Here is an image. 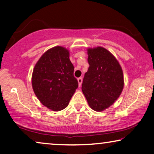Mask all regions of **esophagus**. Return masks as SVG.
Instances as JSON below:
<instances>
[{
  "label": "esophagus",
  "mask_w": 154,
  "mask_h": 154,
  "mask_svg": "<svg viewBox=\"0 0 154 154\" xmlns=\"http://www.w3.org/2000/svg\"><path fill=\"white\" fill-rule=\"evenodd\" d=\"M78 82H79V86H80V87H81V84H82V82H83V78H82V77L79 78V79H78Z\"/></svg>",
  "instance_id": "obj_1"
}]
</instances>
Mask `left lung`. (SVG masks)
<instances>
[{"mask_svg": "<svg viewBox=\"0 0 154 154\" xmlns=\"http://www.w3.org/2000/svg\"><path fill=\"white\" fill-rule=\"evenodd\" d=\"M88 54L90 66L85 73L82 91L90 108L103 111L123 91V70L116 58L104 48H88Z\"/></svg>", "mask_w": 154, "mask_h": 154, "instance_id": "obj_1", "label": "left lung"}]
</instances>
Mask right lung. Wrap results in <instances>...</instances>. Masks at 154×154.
Segmentation results:
<instances>
[{
    "label": "right lung",
    "mask_w": 154,
    "mask_h": 154,
    "mask_svg": "<svg viewBox=\"0 0 154 154\" xmlns=\"http://www.w3.org/2000/svg\"><path fill=\"white\" fill-rule=\"evenodd\" d=\"M73 71L69 51L64 47L50 48L41 57L33 68L31 83L42 104L54 111L68 106L79 86Z\"/></svg>",
    "instance_id": "add662e5"
}]
</instances>
